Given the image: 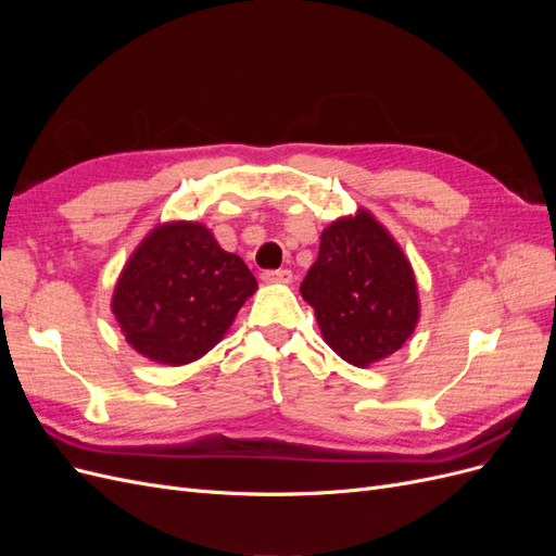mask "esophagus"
I'll use <instances>...</instances> for the list:
<instances>
[{
	"instance_id": "obj_1",
	"label": "esophagus",
	"mask_w": 556,
	"mask_h": 556,
	"mask_svg": "<svg viewBox=\"0 0 556 556\" xmlns=\"http://www.w3.org/2000/svg\"><path fill=\"white\" fill-rule=\"evenodd\" d=\"M262 280L264 282H292V271L290 268H274V271H264Z\"/></svg>"
}]
</instances>
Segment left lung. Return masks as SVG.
Returning a JSON list of instances; mask_svg holds the SVG:
<instances>
[{"mask_svg":"<svg viewBox=\"0 0 556 556\" xmlns=\"http://www.w3.org/2000/svg\"><path fill=\"white\" fill-rule=\"evenodd\" d=\"M301 296L313 306L327 345L362 368L396 352L419 317L410 262L366 211L323 231Z\"/></svg>","mask_w":556,"mask_h":556,"instance_id":"1","label":"left lung"}]
</instances>
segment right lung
Wrapping results in <instances>:
<instances>
[{
  "label": "right lung",
  "instance_id": "add662e5",
  "mask_svg": "<svg viewBox=\"0 0 556 556\" xmlns=\"http://www.w3.org/2000/svg\"><path fill=\"white\" fill-rule=\"evenodd\" d=\"M257 280L197 223L155 227L115 285L113 313L143 357L190 364L223 339Z\"/></svg>",
  "mask_w": 556,
  "mask_h": 556
}]
</instances>
